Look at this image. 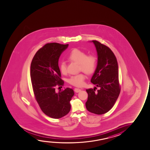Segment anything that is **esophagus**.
<instances>
[{"instance_id": "esophagus-1", "label": "esophagus", "mask_w": 150, "mask_h": 150, "mask_svg": "<svg viewBox=\"0 0 150 150\" xmlns=\"http://www.w3.org/2000/svg\"><path fill=\"white\" fill-rule=\"evenodd\" d=\"M81 91L80 89L77 88H75L74 89V91H75V92H76V93H79L80 92V91Z\"/></svg>"}]
</instances>
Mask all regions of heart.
<instances>
[{"label":"heart","instance_id":"1","mask_svg":"<svg viewBox=\"0 0 150 150\" xmlns=\"http://www.w3.org/2000/svg\"><path fill=\"white\" fill-rule=\"evenodd\" d=\"M68 58L71 61L79 64L80 71H82L87 74H93L96 70V58L93 55L87 56V54L84 51L74 48L69 54ZM59 69L62 74H65L67 73V64L65 62L62 61L59 63ZM85 79L84 74L80 73L71 76L68 81L73 86L81 87L84 85Z\"/></svg>","mask_w":150,"mask_h":150}]
</instances>
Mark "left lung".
<instances>
[{"label":"left lung","instance_id":"obj_1","mask_svg":"<svg viewBox=\"0 0 150 150\" xmlns=\"http://www.w3.org/2000/svg\"><path fill=\"white\" fill-rule=\"evenodd\" d=\"M96 47L98 64L91 81L100 89H88V96L85 103L91 113L102 115L112 108L120 93L119 83L118 65L111 49L96 40L92 41Z\"/></svg>","mask_w":150,"mask_h":150}]
</instances>
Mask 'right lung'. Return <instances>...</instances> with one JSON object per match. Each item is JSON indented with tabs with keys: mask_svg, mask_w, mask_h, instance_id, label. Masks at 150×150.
Listing matches in <instances>:
<instances>
[{
	"mask_svg": "<svg viewBox=\"0 0 150 150\" xmlns=\"http://www.w3.org/2000/svg\"><path fill=\"white\" fill-rule=\"evenodd\" d=\"M68 45L47 43L36 52L31 64L30 76L35 99L43 112L52 118H61L67 115L74 94L70 88L59 92L55 89L56 86H63L64 83L58 62Z\"/></svg>",
	"mask_w": 150,
	"mask_h": 150,
	"instance_id": "obj_1",
	"label": "right lung"
}]
</instances>
